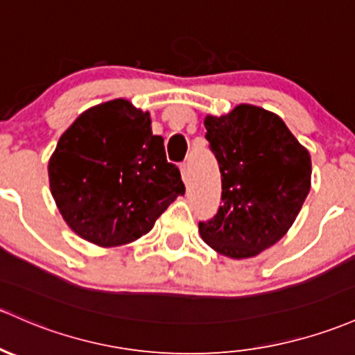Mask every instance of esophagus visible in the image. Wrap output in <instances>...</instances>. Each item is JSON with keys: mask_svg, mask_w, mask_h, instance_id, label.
<instances>
[{"mask_svg": "<svg viewBox=\"0 0 355 355\" xmlns=\"http://www.w3.org/2000/svg\"><path fill=\"white\" fill-rule=\"evenodd\" d=\"M181 176H182V181H188V178H189V166L186 162H182L181 164Z\"/></svg>", "mask_w": 355, "mask_h": 355, "instance_id": "obj_1", "label": "esophagus"}]
</instances>
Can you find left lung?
Returning <instances> with one entry per match:
<instances>
[{
  "label": "left lung",
  "mask_w": 355,
  "mask_h": 355,
  "mask_svg": "<svg viewBox=\"0 0 355 355\" xmlns=\"http://www.w3.org/2000/svg\"><path fill=\"white\" fill-rule=\"evenodd\" d=\"M205 127L222 173V207L200 222V235L225 257H254L295 223L310 193V152L281 116L261 106L207 115Z\"/></svg>",
  "instance_id": "8db88e82"
}]
</instances>
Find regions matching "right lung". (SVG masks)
Instances as JSON below:
<instances>
[{
  "mask_svg": "<svg viewBox=\"0 0 355 355\" xmlns=\"http://www.w3.org/2000/svg\"><path fill=\"white\" fill-rule=\"evenodd\" d=\"M150 123V113L118 98L86 110L60 135L49 184L76 235L100 247L135 242L184 194Z\"/></svg>",
  "mask_w": 355,
  "mask_h": 355,
  "instance_id": "obj_1",
  "label": "right lung"
}]
</instances>
